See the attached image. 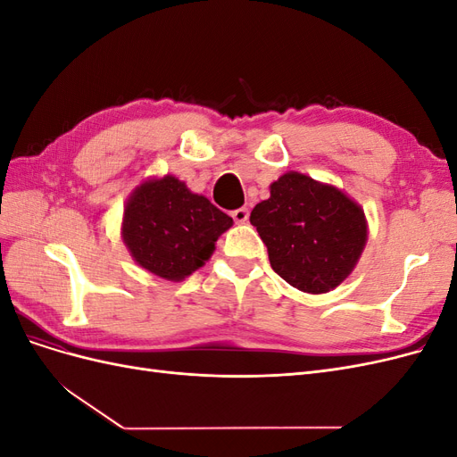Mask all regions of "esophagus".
<instances>
[{"instance_id": "obj_1", "label": "esophagus", "mask_w": 457, "mask_h": 457, "mask_svg": "<svg viewBox=\"0 0 457 457\" xmlns=\"http://www.w3.org/2000/svg\"><path fill=\"white\" fill-rule=\"evenodd\" d=\"M247 217H250V212H247V207H238V210H234V212H232L234 223H238V225L245 223Z\"/></svg>"}]
</instances>
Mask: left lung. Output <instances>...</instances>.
<instances>
[{
    "mask_svg": "<svg viewBox=\"0 0 457 457\" xmlns=\"http://www.w3.org/2000/svg\"><path fill=\"white\" fill-rule=\"evenodd\" d=\"M274 272L305 294H328L356 267L368 240L362 207L297 171L270 185L250 215Z\"/></svg>",
    "mask_w": 457,
    "mask_h": 457,
    "instance_id": "obj_1",
    "label": "left lung"
}]
</instances>
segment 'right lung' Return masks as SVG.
Instances as JSON below:
<instances>
[{
	"instance_id": "1",
	"label": "right lung",
	"mask_w": 457,
	"mask_h": 457,
	"mask_svg": "<svg viewBox=\"0 0 457 457\" xmlns=\"http://www.w3.org/2000/svg\"><path fill=\"white\" fill-rule=\"evenodd\" d=\"M230 227L232 217L177 177L165 175L131 192L121 238L137 265L163 280L181 282L212 257L217 238Z\"/></svg>"
}]
</instances>
